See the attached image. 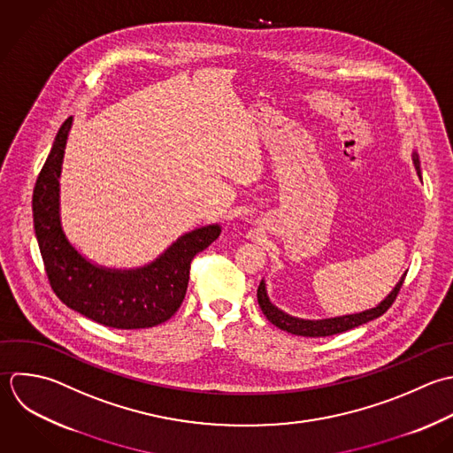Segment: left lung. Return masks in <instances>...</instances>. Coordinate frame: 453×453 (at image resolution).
Here are the masks:
<instances>
[{"label": "left lung", "instance_id": "8db88e82", "mask_svg": "<svg viewBox=\"0 0 453 453\" xmlns=\"http://www.w3.org/2000/svg\"><path fill=\"white\" fill-rule=\"evenodd\" d=\"M413 162H415L418 176H422V173H420V160H418L417 153H413ZM404 279H406V273L399 280V284L394 288V291L378 307H374L371 311H365V312H360V314H351V316H342V318H334V319H323V321L298 319V318H293V316L279 311L268 300L266 288H265L263 280H261V284L257 288V302H259V307H261L263 314L266 316V319L270 323H273L275 326H279L280 330H286V332L295 334V335H303V337H328V335L348 332L351 328H357V326H360L364 323H369V321L383 316L392 307V303L395 302V298H397V295H399V291H401V288L404 284Z\"/></svg>", "mask_w": 453, "mask_h": 453}]
</instances>
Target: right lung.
Segmentation results:
<instances>
[{
    "mask_svg": "<svg viewBox=\"0 0 453 453\" xmlns=\"http://www.w3.org/2000/svg\"><path fill=\"white\" fill-rule=\"evenodd\" d=\"M72 116L59 127L33 188V226L49 284L72 311L119 330L151 328L180 309L190 263L213 243L219 226L178 238L157 261L137 270H105L86 261L65 238L59 224V173Z\"/></svg>",
    "mask_w": 453,
    "mask_h": 453,
    "instance_id": "add662e5",
    "label": "right lung"
}]
</instances>
